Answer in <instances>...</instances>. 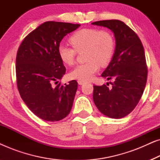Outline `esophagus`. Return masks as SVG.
I'll list each match as a JSON object with an SVG mask.
<instances>
[{"label": "esophagus", "mask_w": 160, "mask_h": 160, "mask_svg": "<svg viewBox=\"0 0 160 160\" xmlns=\"http://www.w3.org/2000/svg\"><path fill=\"white\" fill-rule=\"evenodd\" d=\"M84 83H85L84 81H82V80H78V84H79V85H82V84H84Z\"/></svg>", "instance_id": "34e87169"}]
</instances>
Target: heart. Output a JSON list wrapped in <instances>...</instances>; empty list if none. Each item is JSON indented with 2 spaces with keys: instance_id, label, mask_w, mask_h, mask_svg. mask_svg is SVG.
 Returning <instances> with one entry per match:
<instances>
[{
  "instance_id": "1",
  "label": "heart",
  "mask_w": 160,
  "mask_h": 160,
  "mask_svg": "<svg viewBox=\"0 0 160 160\" xmlns=\"http://www.w3.org/2000/svg\"><path fill=\"white\" fill-rule=\"evenodd\" d=\"M72 47L60 45L58 49L61 61L72 65L76 61V54L84 52L86 62L78 65L70 73L73 79L87 81L91 79L99 70L100 65L106 66L112 60L115 51L114 38L110 32L97 28H84L74 32L69 38Z\"/></svg>"
}]
</instances>
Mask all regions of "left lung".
<instances>
[{"label": "left lung", "mask_w": 160, "mask_h": 160, "mask_svg": "<svg viewBox=\"0 0 160 160\" xmlns=\"http://www.w3.org/2000/svg\"><path fill=\"white\" fill-rule=\"evenodd\" d=\"M92 24L110 29L116 40L112 60L101 75L107 80H113L112 87L94 85V102L102 114L120 119L132 112L145 89L148 70L143 44L123 22L111 19Z\"/></svg>", "instance_id": "obj_1"}]
</instances>
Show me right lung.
<instances>
[{"mask_svg": "<svg viewBox=\"0 0 160 160\" xmlns=\"http://www.w3.org/2000/svg\"><path fill=\"white\" fill-rule=\"evenodd\" d=\"M80 25L49 21L24 38L16 58L19 92L30 111L46 121L57 122L69 114L78 88L76 80L61 85L65 67L58 49L64 36ZM58 84L54 87L53 84Z\"/></svg>", "mask_w": 160, "mask_h": 160, "instance_id": "add662e5", "label": "right lung"}]
</instances>
